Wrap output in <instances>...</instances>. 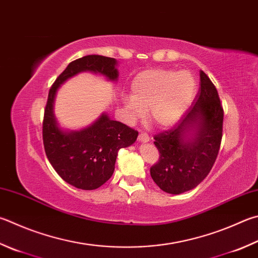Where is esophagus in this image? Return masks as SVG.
<instances>
[{"instance_id": "34e87169", "label": "esophagus", "mask_w": 258, "mask_h": 258, "mask_svg": "<svg viewBox=\"0 0 258 258\" xmlns=\"http://www.w3.org/2000/svg\"><path fill=\"white\" fill-rule=\"evenodd\" d=\"M138 140H139V141H141V142H149L150 137L147 133H140L139 137H138Z\"/></svg>"}]
</instances>
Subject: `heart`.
I'll return each mask as SVG.
<instances>
[{
    "mask_svg": "<svg viewBox=\"0 0 258 258\" xmlns=\"http://www.w3.org/2000/svg\"><path fill=\"white\" fill-rule=\"evenodd\" d=\"M196 79L188 71L152 69L139 73L131 83L132 97L124 100L130 120L148 117L158 127H169L180 119L195 96Z\"/></svg>",
    "mask_w": 258,
    "mask_h": 258,
    "instance_id": "obj_1",
    "label": "heart"
}]
</instances>
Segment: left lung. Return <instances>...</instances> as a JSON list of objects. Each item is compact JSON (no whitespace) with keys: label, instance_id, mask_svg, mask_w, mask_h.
Masks as SVG:
<instances>
[{"label":"left lung","instance_id":"1","mask_svg":"<svg viewBox=\"0 0 258 258\" xmlns=\"http://www.w3.org/2000/svg\"><path fill=\"white\" fill-rule=\"evenodd\" d=\"M198 96L180 120L154 135L159 160L150 168L153 181L169 194L195 188L212 169L222 139L223 108L217 88L203 71Z\"/></svg>","mask_w":258,"mask_h":258}]
</instances>
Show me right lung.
<instances>
[{"label": "right lung", "instance_id": "obj_1", "mask_svg": "<svg viewBox=\"0 0 258 258\" xmlns=\"http://www.w3.org/2000/svg\"><path fill=\"white\" fill-rule=\"evenodd\" d=\"M117 60L101 55H88L68 65L49 89L43 121V141L46 156L55 171L77 188L96 189L109 179L115 169L119 149L132 145L139 132L102 114L92 125L81 131L65 132L54 115L57 89L78 73L90 71L116 81Z\"/></svg>", "mask_w": 258, "mask_h": 258}]
</instances>
